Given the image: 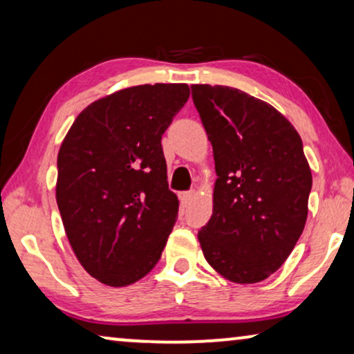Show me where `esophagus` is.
Returning <instances> with one entry per match:
<instances>
[{
  "label": "esophagus",
  "instance_id": "1",
  "mask_svg": "<svg viewBox=\"0 0 354 354\" xmlns=\"http://www.w3.org/2000/svg\"><path fill=\"white\" fill-rule=\"evenodd\" d=\"M192 198H194V192H192V191H187V192L179 194V201H181V205H183V207H187L189 203L192 202Z\"/></svg>",
  "mask_w": 354,
  "mask_h": 354
}]
</instances>
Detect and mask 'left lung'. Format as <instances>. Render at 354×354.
Returning a JSON list of instances; mask_svg holds the SVG:
<instances>
[{
    "instance_id": "1",
    "label": "left lung",
    "mask_w": 354,
    "mask_h": 354,
    "mask_svg": "<svg viewBox=\"0 0 354 354\" xmlns=\"http://www.w3.org/2000/svg\"><path fill=\"white\" fill-rule=\"evenodd\" d=\"M191 89L218 176L213 215L197 236L203 257L231 282L265 281L306 223L313 178L301 138L274 107L241 89Z\"/></svg>"
}]
</instances>
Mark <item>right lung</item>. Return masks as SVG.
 Segmentation results:
<instances>
[{
    "mask_svg": "<svg viewBox=\"0 0 354 354\" xmlns=\"http://www.w3.org/2000/svg\"><path fill=\"white\" fill-rule=\"evenodd\" d=\"M189 97L184 83L139 84L89 104L57 156L56 201L82 266L125 287L160 260L178 218L162 134Z\"/></svg>",
    "mask_w": 354,
    "mask_h": 354,
    "instance_id": "right-lung-1",
    "label": "right lung"
}]
</instances>
